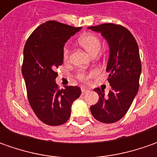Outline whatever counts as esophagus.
I'll return each instance as SVG.
<instances>
[{
  "instance_id": "obj_1",
  "label": "esophagus",
  "mask_w": 157,
  "mask_h": 157,
  "mask_svg": "<svg viewBox=\"0 0 157 157\" xmlns=\"http://www.w3.org/2000/svg\"><path fill=\"white\" fill-rule=\"evenodd\" d=\"M81 91H82V94H86V93L88 92V90H87V89H86V88H82Z\"/></svg>"
}]
</instances>
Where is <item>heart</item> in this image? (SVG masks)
Wrapping results in <instances>:
<instances>
[{
	"label": "heart",
	"mask_w": 157,
	"mask_h": 157,
	"mask_svg": "<svg viewBox=\"0 0 157 157\" xmlns=\"http://www.w3.org/2000/svg\"><path fill=\"white\" fill-rule=\"evenodd\" d=\"M79 44H81L91 55H97L100 52L101 49V42L98 36L93 34H86L82 36L78 39ZM70 54V48L68 45H65L63 48V58L64 61L68 60ZM94 72H91L89 74H86L85 72H79L78 74V78L81 81H86L88 78H90L92 76H94Z\"/></svg>",
	"instance_id": "heart-1"
}]
</instances>
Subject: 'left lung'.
I'll list each match as a JSON object with an SVG mask.
<instances>
[{"label": "left lung", "mask_w": 157, "mask_h": 157, "mask_svg": "<svg viewBox=\"0 0 157 157\" xmlns=\"http://www.w3.org/2000/svg\"><path fill=\"white\" fill-rule=\"evenodd\" d=\"M100 32L109 45L106 71L111 91L106 96L104 91L95 88L99 101L90 109L94 117L103 123H113L127 113L139 89L142 63L139 48L128 29L113 23L88 27Z\"/></svg>", "instance_id": "8db88e82"}]
</instances>
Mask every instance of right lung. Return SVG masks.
I'll list each match as a JSON object with an SVG mask.
<instances>
[{
	"mask_svg": "<svg viewBox=\"0 0 157 157\" xmlns=\"http://www.w3.org/2000/svg\"><path fill=\"white\" fill-rule=\"evenodd\" d=\"M81 29L56 21L41 24L28 38L23 50V76L28 99L34 113L44 123L58 126L71 116V107L81 90L78 86L58 89L55 69L63 63V48Z\"/></svg>",
	"mask_w": 157,
	"mask_h": 157,
	"instance_id": "1",
	"label": "right lung"
}]
</instances>
